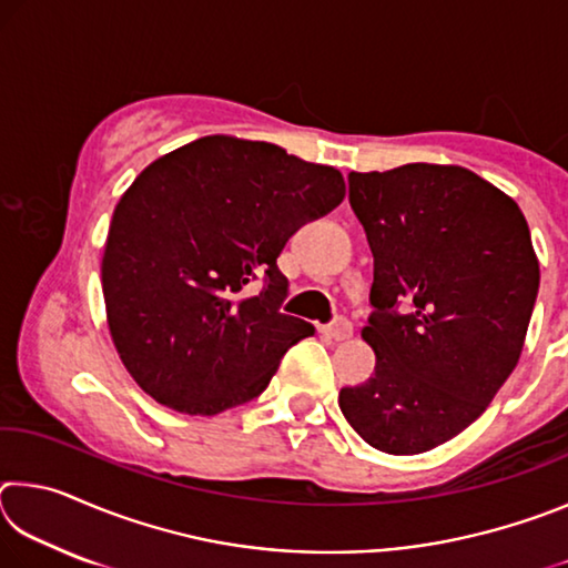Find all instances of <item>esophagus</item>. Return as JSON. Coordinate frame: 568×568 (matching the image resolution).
Here are the masks:
<instances>
[{
    "label": "esophagus",
    "instance_id": "1",
    "mask_svg": "<svg viewBox=\"0 0 568 568\" xmlns=\"http://www.w3.org/2000/svg\"><path fill=\"white\" fill-rule=\"evenodd\" d=\"M323 333L333 341H348L353 335V323L345 321V318H338V321H333L331 325H325Z\"/></svg>",
    "mask_w": 568,
    "mask_h": 568
}]
</instances>
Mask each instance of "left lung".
<instances>
[{
    "label": "left lung",
    "mask_w": 568,
    "mask_h": 568,
    "mask_svg": "<svg viewBox=\"0 0 568 568\" xmlns=\"http://www.w3.org/2000/svg\"><path fill=\"white\" fill-rule=\"evenodd\" d=\"M373 253L363 341L376 373L338 406L365 444L413 456L470 426L521 358L538 257L521 207L460 165L351 172Z\"/></svg>",
    "instance_id": "8db88e82"
}]
</instances>
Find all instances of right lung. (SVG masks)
I'll return each mask as SVG.
<instances>
[{
    "mask_svg": "<svg viewBox=\"0 0 568 568\" xmlns=\"http://www.w3.org/2000/svg\"><path fill=\"white\" fill-rule=\"evenodd\" d=\"M343 197L341 170L233 134L150 162L114 207L102 255L108 328L134 383L187 416L261 396L283 353L315 333L277 311V255ZM257 276L266 287L250 296Z\"/></svg>",
    "mask_w": 568,
    "mask_h": 568,
    "instance_id": "obj_1",
    "label": "right lung"
}]
</instances>
